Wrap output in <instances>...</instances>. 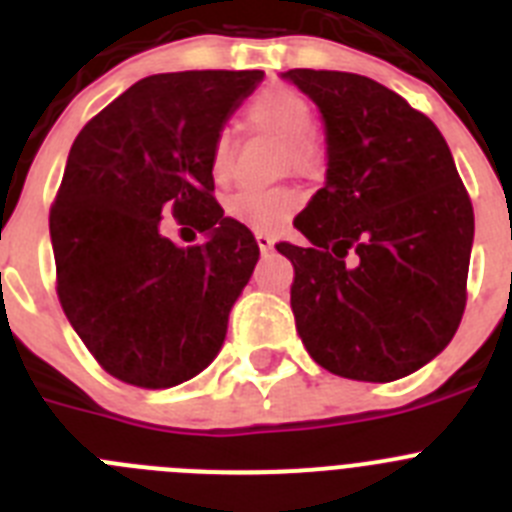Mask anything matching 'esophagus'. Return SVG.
<instances>
[{"mask_svg":"<svg viewBox=\"0 0 512 512\" xmlns=\"http://www.w3.org/2000/svg\"><path fill=\"white\" fill-rule=\"evenodd\" d=\"M256 243H259L261 253H269L274 248V238L269 233H256Z\"/></svg>","mask_w":512,"mask_h":512,"instance_id":"1","label":"esophagus"}]
</instances>
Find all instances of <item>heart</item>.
Segmentation results:
<instances>
[{
    "mask_svg": "<svg viewBox=\"0 0 512 512\" xmlns=\"http://www.w3.org/2000/svg\"><path fill=\"white\" fill-rule=\"evenodd\" d=\"M248 117L256 128L271 130L284 140V166L297 174H318L323 169L325 153L318 138L312 135L315 115L300 92L289 87H271L261 92L248 107ZM210 169L217 182H225L230 174V138L220 133L212 146ZM302 197L292 187L277 189H243L233 194L225 205L228 215L251 230H277L295 215Z\"/></svg>",
    "mask_w": 512,
    "mask_h": 512,
    "instance_id": "obj_1",
    "label": "heart"
}]
</instances>
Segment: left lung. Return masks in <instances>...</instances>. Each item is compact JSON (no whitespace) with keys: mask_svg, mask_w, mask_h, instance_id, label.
I'll return each instance as SVG.
<instances>
[{"mask_svg":"<svg viewBox=\"0 0 512 512\" xmlns=\"http://www.w3.org/2000/svg\"><path fill=\"white\" fill-rule=\"evenodd\" d=\"M318 104L325 187L279 243L295 266L292 312L307 354L359 382L418 372L449 346L467 305L474 212L441 130L379 81L282 74Z\"/></svg>","mask_w":512,"mask_h":512,"instance_id":"obj_1","label":"left lung"}]
</instances>
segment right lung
<instances>
[{"mask_svg": "<svg viewBox=\"0 0 512 512\" xmlns=\"http://www.w3.org/2000/svg\"><path fill=\"white\" fill-rule=\"evenodd\" d=\"M261 79L264 71L146 76L76 135L51 207L58 300L120 382L174 387L223 348L259 243L212 197L210 156ZM166 211L206 243L176 247L160 233Z\"/></svg>", "mask_w": 512, "mask_h": 512, "instance_id": "add662e5", "label": "right lung"}]
</instances>
